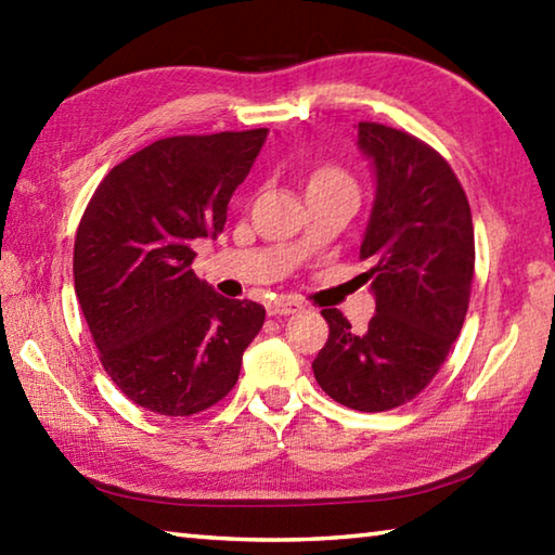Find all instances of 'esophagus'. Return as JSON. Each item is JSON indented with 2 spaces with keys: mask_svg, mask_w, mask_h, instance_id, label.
Listing matches in <instances>:
<instances>
[{
  "mask_svg": "<svg viewBox=\"0 0 555 555\" xmlns=\"http://www.w3.org/2000/svg\"><path fill=\"white\" fill-rule=\"evenodd\" d=\"M300 308H304V306H300V300H298V298L281 296V298L269 300L267 311H269V315H291V313H298Z\"/></svg>",
  "mask_w": 555,
  "mask_h": 555,
  "instance_id": "34e87169",
  "label": "esophagus"
}]
</instances>
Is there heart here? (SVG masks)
<instances>
[{"label": "heart", "mask_w": 555, "mask_h": 555, "mask_svg": "<svg viewBox=\"0 0 555 555\" xmlns=\"http://www.w3.org/2000/svg\"><path fill=\"white\" fill-rule=\"evenodd\" d=\"M311 185H354V183H352V176L347 173L345 168L327 164V166L315 168L311 176Z\"/></svg>", "instance_id": "b5f03b06"}]
</instances>
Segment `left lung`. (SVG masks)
<instances>
[{
	"instance_id": "1",
	"label": "left lung",
	"mask_w": 555,
	"mask_h": 555,
	"mask_svg": "<svg viewBox=\"0 0 555 555\" xmlns=\"http://www.w3.org/2000/svg\"><path fill=\"white\" fill-rule=\"evenodd\" d=\"M360 149L377 171L360 247L377 313L354 333L337 308L321 311L331 335L313 374L337 403L377 413L416 399L443 367L469 306L475 230L463 185L434 146L360 121Z\"/></svg>"
}]
</instances>
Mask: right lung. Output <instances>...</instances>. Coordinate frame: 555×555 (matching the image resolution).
I'll use <instances>...</instances> for the list:
<instances>
[{"label": "right lung", "mask_w": 555, "mask_h": 555, "mask_svg": "<svg viewBox=\"0 0 555 555\" xmlns=\"http://www.w3.org/2000/svg\"><path fill=\"white\" fill-rule=\"evenodd\" d=\"M267 129L166 137L102 178L82 212L73 276L109 379L158 416H193L237 384L264 306L215 294L191 269L218 237Z\"/></svg>", "instance_id": "right-lung-1"}]
</instances>
